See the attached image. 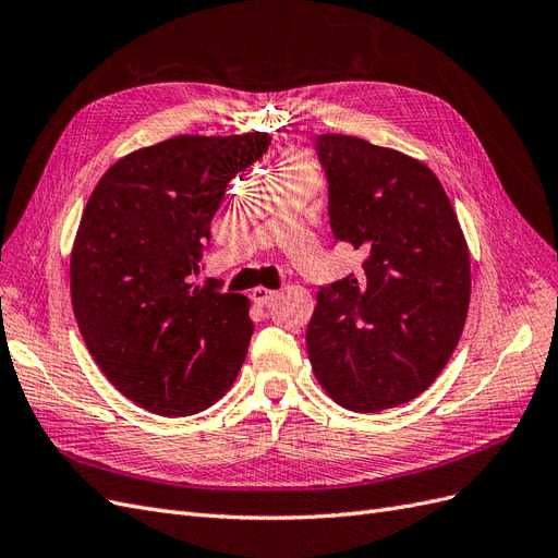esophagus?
Here are the masks:
<instances>
[{"label": "esophagus", "instance_id": "34e87169", "mask_svg": "<svg viewBox=\"0 0 558 558\" xmlns=\"http://www.w3.org/2000/svg\"><path fill=\"white\" fill-rule=\"evenodd\" d=\"M275 295H277V291H269V289H265V286H258V289L251 291L253 302H258V305H267V302L272 300Z\"/></svg>", "mask_w": 558, "mask_h": 558}]
</instances>
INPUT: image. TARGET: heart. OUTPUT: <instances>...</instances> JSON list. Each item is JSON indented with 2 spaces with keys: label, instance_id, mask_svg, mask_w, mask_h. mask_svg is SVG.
Segmentation results:
<instances>
[{
  "label": "heart",
  "instance_id": "1",
  "mask_svg": "<svg viewBox=\"0 0 558 558\" xmlns=\"http://www.w3.org/2000/svg\"><path fill=\"white\" fill-rule=\"evenodd\" d=\"M277 174H279V179H286V177L318 179V167H316V162L307 154H302V150L291 148V150H283V154H281Z\"/></svg>",
  "mask_w": 558,
  "mask_h": 558
}]
</instances>
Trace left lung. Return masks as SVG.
<instances>
[{"instance_id": "8db88e82", "label": "left lung", "mask_w": 558, "mask_h": 558, "mask_svg": "<svg viewBox=\"0 0 558 558\" xmlns=\"http://www.w3.org/2000/svg\"><path fill=\"white\" fill-rule=\"evenodd\" d=\"M337 242L361 272L316 295L307 351L324 391L351 412L410 402L442 373L470 305V253L442 183L393 148L318 134Z\"/></svg>"}]
</instances>
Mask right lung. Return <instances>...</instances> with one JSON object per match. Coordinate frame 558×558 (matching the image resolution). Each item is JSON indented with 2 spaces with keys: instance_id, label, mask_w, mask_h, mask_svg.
<instances>
[{
  "instance_id": "obj_1",
  "label": "right lung",
  "mask_w": 558,
  "mask_h": 558,
  "mask_svg": "<svg viewBox=\"0 0 558 558\" xmlns=\"http://www.w3.org/2000/svg\"><path fill=\"white\" fill-rule=\"evenodd\" d=\"M267 132L179 134L111 165L83 209L72 305L105 377L140 408L185 416L223 398L253 335L248 298L195 286L211 218Z\"/></svg>"
}]
</instances>
